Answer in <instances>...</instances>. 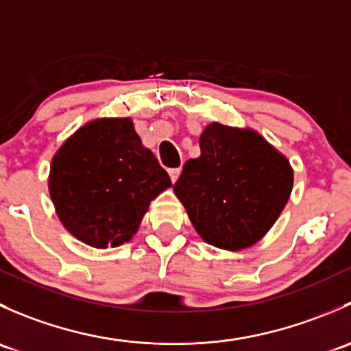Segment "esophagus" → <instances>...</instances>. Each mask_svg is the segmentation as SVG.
Masks as SVG:
<instances>
[{
  "label": "esophagus",
  "instance_id": "esophagus-1",
  "mask_svg": "<svg viewBox=\"0 0 351 351\" xmlns=\"http://www.w3.org/2000/svg\"><path fill=\"white\" fill-rule=\"evenodd\" d=\"M168 173H169V178H171V182L175 183L176 180H178V176H180V173H182V169H180V168H169Z\"/></svg>",
  "mask_w": 351,
  "mask_h": 351
}]
</instances>
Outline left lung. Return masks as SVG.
Returning a JSON list of instances; mask_svg holds the SVG:
<instances>
[{
    "label": "left lung",
    "mask_w": 351,
    "mask_h": 351,
    "mask_svg": "<svg viewBox=\"0 0 351 351\" xmlns=\"http://www.w3.org/2000/svg\"><path fill=\"white\" fill-rule=\"evenodd\" d=\"M200 158L189 159L175 183L200 238L238 251L260 241L292 192L285 156L251 129L210 123L200 136Z\"/></svg>",
    "instance_id": "8db88e82"
}]
</instances>
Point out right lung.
I'll return each instance as SVG.
<instances>
[{"label": "right lung", "mask_w": 351, "mask_h": 351, "mask_svg": "<svg viewBox=\"0 0 351 351\" xmlns=\"http://www.w3.org/2000/svg\"><path fill=\"white\" fill-rule=\"evenodd\" d=\"M168 186V173L143 147L130 119L81 127L54 156L49 176L61 222L93 247L129 241L151 200Z\"/></svg>", "instance_id": "1"}]
</instances>
